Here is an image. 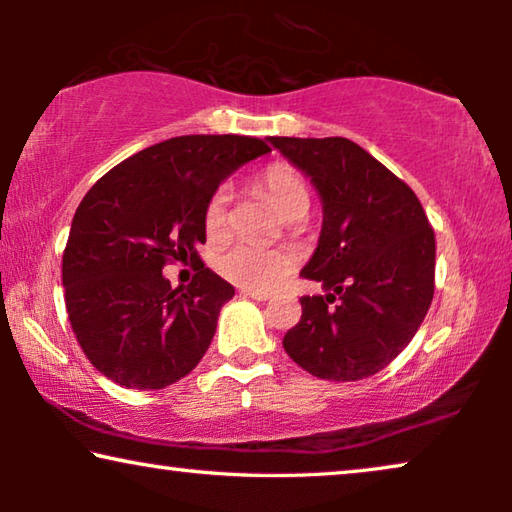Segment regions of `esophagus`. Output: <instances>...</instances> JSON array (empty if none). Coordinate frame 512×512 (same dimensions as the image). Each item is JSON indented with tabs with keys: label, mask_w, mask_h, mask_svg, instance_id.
<instances>
[{
	"label": "esophagus",
	"mask_w": 512,
	"mask_h": 512,
	"mask_svg": "<svg viewBox=\"0 0 512 512\" xmlns=\"http://www.w3.org/2000/svg\"><path fill=\"white\" fill-rule=\"evenodd\" d=\"M244 298H251V300H258V303H261V300H268L270 296L268 293H263V291H249V289H242L240 291Z\"/></svg>",
	"instance_id": "esophagus-1"
}]
</instances>
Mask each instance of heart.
I'll list each match as a JSON object with an SVG mask.
<instances>
[{"label":"heart","instance_id":"heart-1","mask_svg":"<svg viewBox=\"0 0 512 512\" xmlns=\"http://www.w3.org/2000/svg\"><path fill=\"white\" fill-rule=\"evenodd\" d=\"M258 184L275 200L286 219H303L310 209V188L291 165L275 163L265 167ZM230 228V191L228 186L216 188L205 205V230L212 240H219ZM216 268L230 282L249 291H270L293 268V258L279 249L258 247L240 242L223 251Z\"/></svg>","mask_w":512,"mask_h":512}]
</instances>
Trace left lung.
<instances>
[{"instance_id": "obj_1", "label": "left lung", "mask_w": 512, "mask_h": 512, "mask_svg": "<svg viewBox=\"0 0 512 512\" xmlns=\"http://www.w3.org/2000/svg\"><path fill=\"white\" fill-rule=\"evenodd\" d=\"M310 177L324 209L319 244L300 275L326 296H303L284 349L319 380L380 373L429 312L436 237L412 188L345 137H268Z\"/></svg>"}]
</instances>
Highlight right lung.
Wrapping results in <instances>:
<instances>
[{
	"label": "right lung",
	"instance_id": "right-lung-1",
	"mask_svg": "<svg viewBox=\"0 0 512 512\" xmlns=\"http://www.w3.org/2000/svg\"><path fill=\"white\" fill-rule=\"evenodd\" d=\"M263 139L184 135L109 170L76 209L62 254L67 314L83 354L125 389H163L198 366L235 289L205 268V205ZM170 260L199 263L186 290L162 277Z\"/></svg>",
	"mask_w": 512,
	"mask_h": 512
}]
</instances>
